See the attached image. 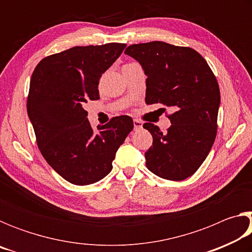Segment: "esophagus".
<instances>
[{
	"label": "esophagus",
	"instance_id": "34e87169",
	"mask_svg": "<svg viewBox=\"0 0 252 252\" xmlns=\"http://www.w3.org/2000/svg\"><path fill=\"white\" fill-rule=\"evenodd\" d=\"M133 126H134V130H139V129H141L142 127V126H143V123L140 121V120H133Z\"/></svg>",
	"mask_w": 252,
	"mask_h": 252
}]
</instances>
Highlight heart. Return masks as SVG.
<instances>
[{"instance_id": "obj_1", "label": "heart", "mask_w": 252, "mask_h": 252, "mask_svg": "<svg viewBox=\"0 0 252 252\" xmlns=\"http://www.w3.org/2000/svg\"><path fill=\"white\" fill-rule=\"evenodd\" d=\"M130 64H133V63H130ZM130 64H126L125 66H126V65H130Z\"/></svg>"}]
</instances>
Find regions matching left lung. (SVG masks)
<instances>
[{
    "mask_svg": "<svg viewBox=\"0 0 252 252\" xmlns=\"http://www.w3.org/2000/svg\"><path fill=\"white\" fill-rule=\"evenodd\" d=\"M125 53L148 76L146 103L174 110L167 133L153 123L143 125L153 138L144 153L147 168L167 180H185L199 169L215 142L220 105L216 76L201 54L186 46L153 41L132 44Z\"/></svg>",
    "mask_w": 252,
    "mask_h": 252,
    "instance_id": "1",
    "label": "left lung"
}]
</instances>
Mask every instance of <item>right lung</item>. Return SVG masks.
Listing matches in <instances>:
<instances>
[{
  "label": "right lung",
  "instance_id": "1",
  "mask_svg": "<svg viewBox=\"0 0 252 252\" xmlns=\"http://www.w3.org/2000/svg\"><path fill=\"white\" fill-rule=\"evenodd\" d=\"M126 46H74L41 60L32 73L27 109L37 147L54 171L73 185L108 176L119 147L133 129L132 119L121 116L93 131L83 108L100 99L101 75Z\"/></svg>",
  "mask_w": 252,
  "mask_h": 252
}]
</instances>
